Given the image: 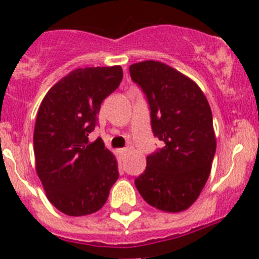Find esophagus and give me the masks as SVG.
Segmentation results:
<instances>
[{
    "instance_id": "esophagus-1",
    "label": "esophagus",
    "mask_w": 259,
    "mask_h": 259,
    "mask_svg": "<svg viewBox=\"0 0 259 259\" xmlns=\"http://www.w3.org/2000/svg\"><path fill=\"white\" fill-rule=\"evenodd\" d=\"M127 152H129V149H126V148H122V149H120V150H119V153H120V157H121L122 159H124V158H126V154H127Z\"/></svg>"
}]
</instances>
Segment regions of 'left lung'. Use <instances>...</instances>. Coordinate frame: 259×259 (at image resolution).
Here are the masks:
<instances>
[{
    "label": "left lung",
    "instance_id": "8db88e82",
    "mask_svg": "<svg viewBox=\"0 0 259 259\" xmlns=\"http://www.w3.org/2000/svg\"><path fill=\"white\" fill-rule=\"evenodd\" d=\"M149 105L154 137L164 143L135 178L143 199L167 212L188 209L204 188L217 150L212 114L192 79L155 60L129 67Z\"/></svg>",
    "mask_w": 259,
    "mask_h": 259
}]
</instances>
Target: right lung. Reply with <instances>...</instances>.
Here are the masks:
<instances>
[{
  "label": "right lung",
  "instance_id": "obj_1",
  "mask_svg": "<svg viewBox=\"0 0 259 259\" xmlns=\"http://www.w3.org/2000/svg\"><path fill=\"white\" fill-rule=\"evenodd\" d=\"M122 69L78 68L45 95L34 130L36 172L48 200L69 217L101 209L119 178L117 162L101 138L90 143L102 101L119 87Z\"/></svg>",
  "mask_w": 259,
  "mask_h": 259
}]
</instances>
